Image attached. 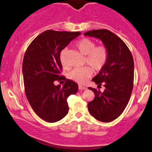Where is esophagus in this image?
<instances>
[{
	"instance_id": "34e87169",
	"label": "esophagus",
	"mask_w": 152,
	"mask_h": 152,
	"mask_svg": "<svg viewBox=\"0 0 152 152\" xmlns=\"http://www.w3.org/2000/svg\"><path fill=\"white\" fill-rule=\"evenodd\" d=\"M87 88L86 86H81V85H79L78 86V89H79L80 91H82V90H86Z\"/></svg>"
}]
</instances>
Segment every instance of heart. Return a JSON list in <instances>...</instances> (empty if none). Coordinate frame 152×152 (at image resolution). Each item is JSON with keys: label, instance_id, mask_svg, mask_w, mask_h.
Here are the masks:
<instances>
[{"label": "heart", "instance_id": "1", "mask_svg": "<svg viewBox=\"0 0 152 152\" xmlns=\"http://www.w3.org/2000/svg\"><path fill=\"white\" fill-rule=\"evenodd\" d=\"M81 54L85 55V64L90 65L94 70L100 71L105 66L109 57V51L105 45L96 46V44L89 38H83L76 45ZM66 50L61 53L60 59L63 66H66L64 56ZM93 75V69L88 66L74 69L68 74V78L78 83H84Z\"/></svg>", "mask_w": 152, "mask_h": 152}]
</instances>
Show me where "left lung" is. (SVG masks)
<instances>
[{
	"mask_svg": "<svg viewBox=\"0 0 152 152\" xmlns=\"http://www.w3.org/2000/svg\"><path fill=\"white\" fill-rule=\"evenodd\" d=\"M102 40L109 51L107 63L92 81L103 85V93L89 87L95 98L88 104L89 113L103 122L113 121L122 114L130 99L134 84V60L126 44L107 30H94L84 33Z\"/></svg>",
	"mask_w": 152,
	"mask_h": 152,
	"instance_id": "1",
	"label": "left lung"
}]
</instances>
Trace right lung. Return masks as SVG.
<instances>
[{
	"label": "right lung",
	"instance_id": "obj_1",
	"mask_svg": "<svg viewBox=\"0 0 152 152\" xmlns=\"http://www.w3.org/2000/svg\"><path fill=\"white\" fill-rule=\"evenodd\" d=\"M79 32L46 30L27 47L23 62L25 92L34 113L48 122H55L66 115L67 98L77 93L78 84L61 76L60 54ZM65 81L63 87L55 80Z\"/></svg>",
	"mask_w": 152,
	"mask_h": 152
}]
</instances>
